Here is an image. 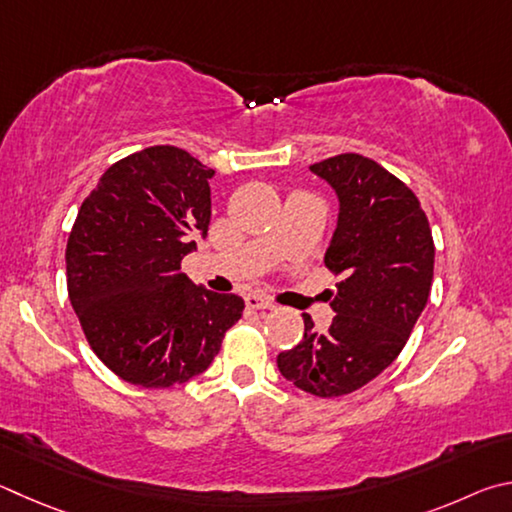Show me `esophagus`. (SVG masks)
<instances>
[{"instance_id": "esophagus-1", "label": "esophagus", "mask_w": 512, "mask_h": 512, "mask_svg": "<svg viewBox=\"0 0 512 512\" xmlns=\"http://www.w3.org/2000/svg\"><path fill=\"white\" fill-rule=\"evenodd\" d=\"M245 303H247L249 310H274V303L267 301L265 297H261V294H249Z\"/></svg>"}]
</instances>
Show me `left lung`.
<instances>
[{
    "instance_id": "1",
    "label": "left lung",
    "mask_w": 512,
    "mask_h": 512,
    "mask_svg": "<svg viewBox=\"0 0 512 512\" xmlns=\"http://www.w3.org/2000/svg\"><path fill=\"white\" fill-rule=\"evenodd\" d=\"M310 170L339 197L324 258L339 276L328 290L337 315L326 333L303 315V339L276 364L301 391L339 398L378 378L405 348L432 290L434 238L414 191L378 161L344 152Z\"/></svg>"
}]
</instances>
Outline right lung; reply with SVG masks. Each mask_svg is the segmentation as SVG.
<instances>
[{
	"label": "right lung",
	"instance_id": "right-lung-1",
	"mask_svg": "<svg viewBox=\"0 0 512 512\" xmlns=\"http://www.w3.org/2000/svg\"><path fill=\"white\" fill-rule=\"evenodd\" d=\"M213 170L186 150L152 146L105 170L67 240V292L107 369L166 389L209 369L245 301L197 288L182 258L211 222Z\"/></svg>",
	"mask_w": 512,
	"mask_h": 512
}]
</instances>
